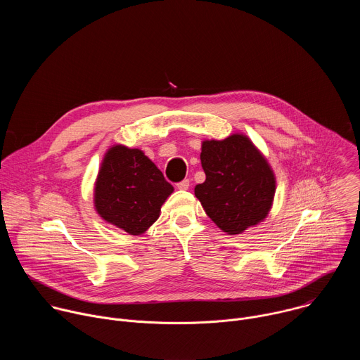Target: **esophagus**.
<instances>
[{
  "instance_id": "1",
  "label": "esophagus",
  "mask_w": 360,
  "mask_h": 360,
  "mask_svg": "<svg viewBox=\"0 0 360 360\" xmlns=\"http://www.w3.org/2000/svg\"><path fill=\"white\" fill-rule=\"evenodd\" d=\"M176 188H178L179 191H186V189L189 188V179H184L182 182L176 184Z\"/></svg>"
}]
</instances>
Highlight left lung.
Returning <instances> with one entry per match:
<instances>
[{"label": "left lung", "mask_w": 360, "mask_h": 360, "mask_svg": "<svg viewBox=\"0 0 360 360\" xmlns=\"http://www.w3.org/2000/svg\"><path fill=\"white\" fill-rule=\"evenodd\" d=\"M200 164L207 179L195 186V196L221 231L239 235L268 218L276 176L249 136L235 132L219 141L203 139Z\"/></svg>", "instance_id": "left-lung-1"}]
</instances>
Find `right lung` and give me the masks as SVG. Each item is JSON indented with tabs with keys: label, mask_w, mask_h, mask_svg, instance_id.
Wrapping results in <instances>:
<instances>
[{
	"label": "right lung",
	"mask_w": 360,
	"mask_h": 360,
	"mask_svg": "<svg viewBox=\"0 0 360 360\" xmlns=\"http://www.w3.org/2000/svg\"><path fill=\"white\" fill-rule=\"evenodd\" d=\"M174 192L142 149L115 143L107 149L94 184V208L107 224L129 235L153 225Z\"/></svg>",
	"instance_id": "right-lung-1"
}]
</instances>
